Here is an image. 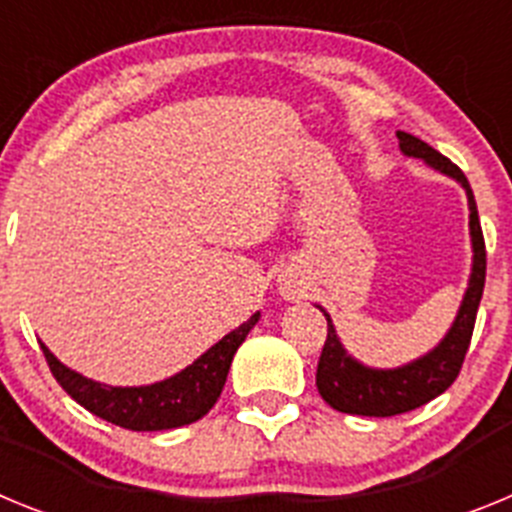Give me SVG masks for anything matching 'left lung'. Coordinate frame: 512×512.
I'll use <instances>...</instances> for the list:
<instances>
[{"label":"left lung","mask_w":512,"mask_h":512,"mask_svg":"<svg viewBox=\"0 0 512 512\" xmlns=\"http://www.w3.org/2000/svg\"><path fill=\"white\" fill-rule=\"evenodd\" d=\"M397 138H400V148L405 156L423 158L425 164L438 169L441 174H449L451 179H456L461 187L467 189L474 264L467 295H464L459 315H456L446 338L433 348L431 354H425L423 359L408 366H400V369H369V366H361L359 361L351 359L338 341L328 312L323 310L325 320H328V338H325V346L320 351L318 374H315L320 397L338 413L369 415V418H390V415L410 413V410L431 402L433 397H438L454 384L469 351V341H472L487 271L485 235H482L477 202H474L472 187H469L464 171L415 135L400 130Z\"/></svg>","instance_id":"1"}]
</instances>
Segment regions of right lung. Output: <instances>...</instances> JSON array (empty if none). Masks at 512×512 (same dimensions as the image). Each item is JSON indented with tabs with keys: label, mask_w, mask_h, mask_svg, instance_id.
<instances>
[{
	"label": "right lung",
	"mask_w": 512,
	"mask_h": 512,
	"mask_svg": "<svg viewBox=\"0 0 512 512\" xmlns=\"http://www.w3.org/2000/svg\"><path fill=\"white\" fill-rule=\"evenodd\" d=\"M259 323V312L251 315L243 325L230 330L223 341L202 354L200 359L187 366L184 372L148 384V387H107L71 372L48 348L40 343L43 356L51 366V374L63 390L69 392L81 408H87L97 418L115 423L128 431H169L179 425H189L210 413L228 379L230 361L235 351L246 341L248 330Z\"/></svg>",
	"instance_id": "obj_1"
}]
</instances>
